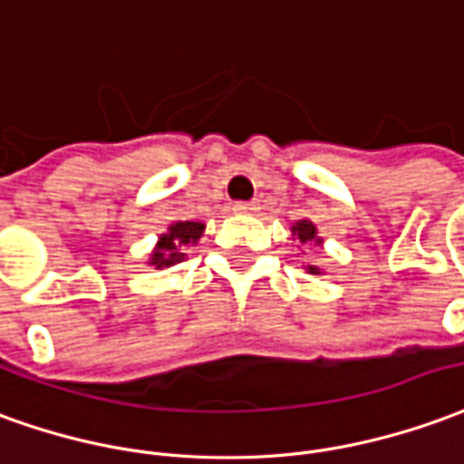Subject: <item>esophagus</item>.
Returning <instances> with one entry per match:
<instances>
[{
	"label": "esophagus",
	"mask_w": 464,
	"mask_h": 464,
	"mask_svg": "<svg viewBox=\"0 0 464 464\" xmlns=\"http://www.w3.org/2000/svg\"><path fill=\"white\" fill-rule=\"evenodd\" d=\"M232 209H235L237 215H252V212H257L259 205L257 202H235V205H232Z\"/></svg>",
	"instance_id": "1"
}]
</instances>
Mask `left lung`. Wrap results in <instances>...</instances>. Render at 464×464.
<instances>
[{
    "mask_svg": "<svg viewBox=\"0 0 464 464\" xmlns=\"http://www.w3.org/2000/svg\"><path fill=\"white\" fill-rule=\"evenodd\" d=\"M290 232L292 239H295L297 245H317V247L322 245V237L317 235V227H314V222H310V219H297V222L290 227ZM307 272H310V275H322V269L314 267V265H307Z\"/></svg>",
    "mask_w": 464,
    "mask_h": 464,
    "instance_id": "8db88e82",
    "label": "left lung"
}]
</instances>
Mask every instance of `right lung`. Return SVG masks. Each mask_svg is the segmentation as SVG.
I'll list each match as a JSON object with an SVG mask.
<instances>
[{
    "label": "right lung",
    "instance_id": "1",
    "mask_svg": "<svg viewBox=\"0 0 464 464\" xmlns=\"http://www.w3.org/2000/svg\"><path fill=\"white\" fill-rule=\"evenodd\" d=\"M202 235H205V225L202 222L174 219L172 225L167 227L162 235L157 237V245L150 252L147 265H152L154 269L172 267V265H177V262H182L187 257L185 249L195 247Z\"/></svg>",
    "mask_w": 464,
    "mask_h": 464
}]
</instances>
